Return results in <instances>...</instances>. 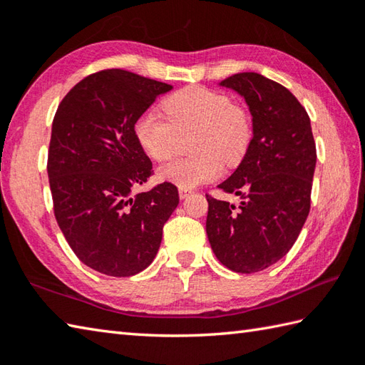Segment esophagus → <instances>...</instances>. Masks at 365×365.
I'll use <instances>...</instances> for the list:
<instances>
[{
	"mask_svg": "<svg viewBox=\"0 0 365 365\" xmlns=\"http://www.w3.org/2000/svg\"><path fill=\"white\" fill-rule=\"evenodd\" d=\"M192 192V190L190 188H178V195H180V199H187Z\"/></svg>",
	"mask_w": 365,
	"mask_h": 365,
	"instance_id": "obj_1",
	"label": "esophagus"
}]
</instances>
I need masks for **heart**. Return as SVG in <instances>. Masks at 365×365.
Here are the masks:
<instances>
[{
  "mask_svg": "<svg viewBox=\"0 0 365 365\" xmlns=\"http://www.w3.org/2000/svg\"><path fill=\"white\" fill-rule=\"evenodd\" d=\"M166 119L147 111L135 120L133 133L147 157L166 161L180 136L190 138L188 158L175 160L158 170L161 180L178 188H195L222 174V161L234 166L245 157L252 139V122L243 106L221 92L188 86L169 96L161 105Z\"/></svg>",
  "mask_w": 365,
  "mask_h": 365,
  "instance_id": "obj_1",
  "label": "heart"
}]
</instances>
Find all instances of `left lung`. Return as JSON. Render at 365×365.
Listing matches in <instances>:
<instances>
[{
	"mask_svg": "<svg viewBox=\"0 0 365 365\" xmlns=\"http://www.w3.org/2000/svg\"><path fill=\"white\" fill-rule=\"evenodd\" d=\"M220 86L242 96L252 115L245 157L218 188L238 207L207 196V237L224 267L257 273L292 250L311 210L317 163L311 119L292 92L260 73L243 72Z\"/></svg>",
	"mask_w": 365,
	"mask_h": 365,
	"instance_id": "left-lung-1",
	"label": "left lung"
}]
</instances>
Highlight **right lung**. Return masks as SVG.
I'll list each match as a JSON object with an SVG mask.
<instances>
[{
    "label": "right lung",
    "mask_w": 365,
    "mask_h": 365,
    "mask_svg": "<svg viewBox=\"0 0 365 365\" xmlns=\"http://www.w3.org/2000/svg\"><path fill=\"white\" fill-rule=\"evenodd\" d=\"M170 89L108 68L75 84L54 114L46 165L54 216L76 257L102 274L127 277L149 267L178 205L169 182L133 195L153 174L135 120Z\"/></svg>",
    "instance_id": "obj_1"
}]
</instances>
